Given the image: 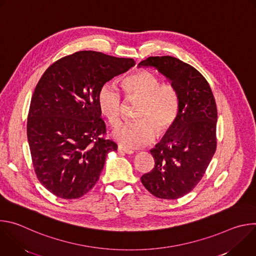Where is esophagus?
I'll return each instance as SVG.
<instances>
[{"label":"esophagus","mask_w":256,"mask_h":256,"mask_svg":"<svg viewBox=\"0 0 256 256\" xmlns=\"http://www.w3.org/2000/svg\"><path fill=\"white\" fill-rule=\"evenodd\" d=\"M118 151H122V152H124L126 154H134V150H132L130 148H126V147H124V146H122V144H118Z\"/></svg>","instance_id":"1"}]
</instances>
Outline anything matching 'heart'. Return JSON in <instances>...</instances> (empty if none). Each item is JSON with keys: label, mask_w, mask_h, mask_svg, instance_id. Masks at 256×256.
<instances>
[{"label": "heart", "mask_w": 256, "mask_h": 256, "mask_svg": "<svg viewBox=\"0 0 256 256\" xmlns=\"http://www.w3.org/2000/svg\"><path fill=\"white\" fill-rule=\"evenodd\" d=\"M126 99L142 101L136 118L140 120L122 122L114 130V138L126 147L136 148L152 142L157 132H168L179 116L180 94L171 82L161 83L154 72L140 70L126 76L122 81ZM122 93L118 85L105 82L99 89L97 103L108 124L114 126L122 116Z\"/></svg>", "instance_id": "obj_1"}]
</instances>
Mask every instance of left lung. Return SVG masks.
<instances>
[{
    "mask_svg": "<svg viewBox=\"0 0 256 256\" xmlns=\"http://www.w3.org/2000/svg\"><path fill=\"white\" fill-rule=\"evenodd\" d=\"M138 64L156 68L180 94L177 122L151 150L154 168L140 177L142 186L156 198L177 200L196 186L216 152L214 97L200 72L176 58L150 56Z\"/></svg>",
    "mask_w": 256,
    "mask_h": 256,
    "instance_id": "8db88e82",
    "label": "left lung"
}]
</instances>
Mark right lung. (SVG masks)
Instances as JSON below:
<instances>
[{"label":"right lung","mask_w":256,"mask_h":256,"mask_svg":"<svg viewBox=\"0 0 256 256\" xmlns=\"http://www.w3.org/2000/svg\"><path fill=\"white\" fill-rule=\"evenodd\" d=\"M134 66L132 58L93 50L66 56L50 64L31 98L27 138L40 184L58 198H79L96 184L109 152L97 103L100 87Z\"/></svg>","instance_id":"add662e5"}]
</instances>
